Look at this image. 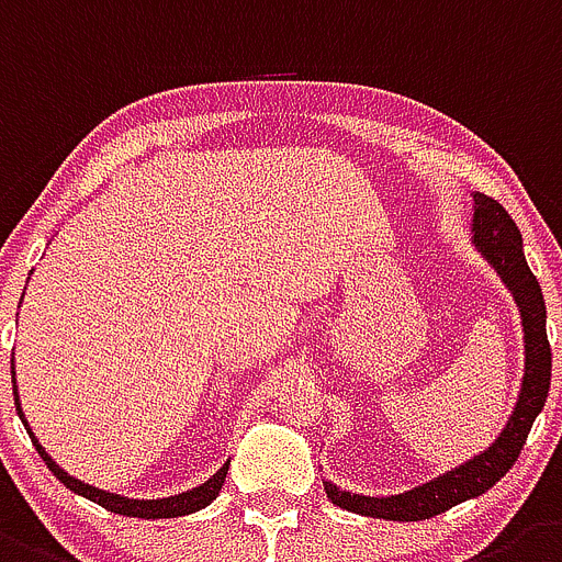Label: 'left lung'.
<instances>
[{"label": "left lung", "mask_w": 562, "mask_h": 562, "mask_svg": "<svg viewBox=\"0 0 562 562\" xmlns=\"http://www.w3.org/2000/svg\"><path fill=\"white\" fill-rule=\"evenodd\" d=\"M470 232H473L476 249L487 257L495 274L502 277L504 285L513 291L515 305L520 311V325H524V381H520L515 412L509 414L507 426L487 451L401 495H386V498L378 495L375 498V495L347 493V490H338L336 484L325 482L327 498L336 507L383 520L434 518V515L457 507L468 498L487 493L498 479H504V473L520 457V448H524L529 431H532L535 417L543 412V403L549 397V383H552V347H549V336H546L543 291H540L538 277L527 266L518 226L498 201L490 199V195L473 193V226H470Z\"/></svg>", "instance_id": "left-lung-1"}]
</instances>
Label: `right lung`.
<instances>
[{
  "mask_svg": "<svg viewBox=\"0 0 562 562\" xmlns=\"http://www.w3.org/2000/svg\"><path fill=\"white\" fill-rule=\"evenodd\" d=\"M13 375H16V372H13ZM13 401H16V412H19V417H22L24 428H27L30 439H33L35 451H38V457L44 459V464L53 470V476L58 479L60 484H67L72 493L83 495V498H89V502H94V504H100V507L111 509V513L131 515V518H179V515L199 513V509H204L206 504L215 502V495L221 493V487H224V482H226V470H229V462H226L224 468L215 473V476L206 479L204 484H199V487H193V490H187V493L170 495V498H128V495L105 493V490L92 487V484H86V482H80V479L69 476L67 470L60 468V464H55L53 457L44 451L42 442L35 439L33 428H30L27 419H24L22 403H19V392H16V378H13Z\"/></svg>",
  "mask_w": 562,
  "mask_h": 562,
  "instance_id": "add662e5",
  "label": "right lung"
}]
</instances>
